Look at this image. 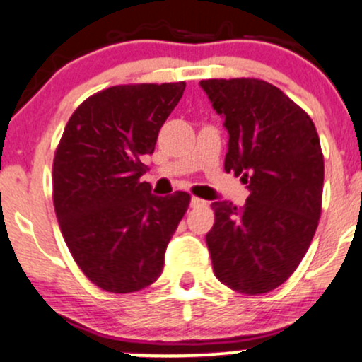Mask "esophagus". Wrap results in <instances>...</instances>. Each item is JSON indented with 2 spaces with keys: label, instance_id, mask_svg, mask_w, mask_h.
Segmentation results:
<instances>
[{
  "label": "esophagus",
  "instance_id": "1",
  "mask_svg": "<svg viewBox=\"0 0 362 362\" xmlns=\"http://www.w3.org/2000/svg\"><path fill=\"white\" fill-rule=\"evenodd\" d=\"M208 206V202L204 199H199V197H192L190 199V208H206Z\"/></svg>",
  "mask_w": 362,
  "mask_h": 362
}]
</instances>
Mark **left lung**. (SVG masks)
Returning <instances> with one entry per match:
<instances>
[{"instance_id": "obj_1", "label": "left lung", "mask_w": 362, "mask_h": 362, "mask_svg": "<svg viewBox=\"0 0 362 362\" xmlns=\"http://www.w3.org/2000/svg\"><path fill=\"white\" fill-rule=\"evenodd\" d=\"M201 87L225 118V172L249 189L242 208L211 204L213 272L232 291L266 293L296 272L315 237L325 178L320 137L309 115L268 82L209 78Z\"/></svg>"}]
</instances>
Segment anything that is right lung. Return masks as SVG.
<instances>
[{"label":"right lung","mask_w":362,"mask_h":362,"mask_svg":"<svg viewBox=\"0 0 362 362\" xmlns=\"http://www.w3.org/2000/svg\"><path fill=\"white\" fill-rule=\"evenodd\" d=\"M185 82L113 86L87 98L66 123L53 161V202L63 239L84 275L113 293L161 275L187 192L151 194L141 161L180 101Z\"/></svg>","instance_id":"add662e5"}]
</instances>
